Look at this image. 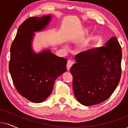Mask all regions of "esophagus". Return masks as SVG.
<instances>
[{"label":"esophagus","mask_w":128,"mask_h":128,"mask_svg":"<svg viewBox=\"0 0 128 128\" xmlns=\"http://www.w3.org/2000/svg\"><path fill=\"white\" fill-rule=\"evenodd\" d=\"M74 62L72 60H68L67 61V68L68 70H69L70 69V68L72 67V64H73Z\"/></svg>","instance_id":"obj_1"}]
</instances>
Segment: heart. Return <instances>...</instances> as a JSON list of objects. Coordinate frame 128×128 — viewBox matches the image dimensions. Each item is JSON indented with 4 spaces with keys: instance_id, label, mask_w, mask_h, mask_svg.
Listing matches in <instances>:
<instances>
[{
    "instance_id": "1",
    "label": "heart",
    "mask_w": 128,
    "mask_h": 128,
    "mask_svg": "<svg viewBox=\"0 0 128 128\" xmlns=\"http://www.w3.org/2000/svg\"><path fill=\"white\" fill-rule=\"evenodd\" d=\"M89 30H90V29L88 28H85L84 29V34H88V32H89ZM65 46V47H67V46Z\"/></svg>"
}]
</instances>
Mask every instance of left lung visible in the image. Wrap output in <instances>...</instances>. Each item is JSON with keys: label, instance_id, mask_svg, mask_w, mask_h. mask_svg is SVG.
Returning <instances> with one entry per match:
<instances>
[{"label": "left lung", "instance_id": "1", "mask_svg": "<svg viewBox=\"0 0 128 128\" xmlns=\"http://www.w3.org/2000/svg\"><path fill=\"white\" fill-rule=\"evenodd\" d=\"M121 46L116 36L104 46L77 54L70 68L75 97L84 106L98 104L114 93L121 77Z\"/></svg>", "mask_w": 128, "mask_h": 128}]
</instances>
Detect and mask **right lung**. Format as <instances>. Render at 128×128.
I'll return each mask as SVG.
<instances>
[{
    "label": "right lung",
    "mask_w": 128,
    "mask_h": 128,
    "mask_svg": "<svg viewBox=\"0 0 128 128\" xmlns=\"http://www.w3.org/2000/svg\"><path fill=\"white\" fill-rule=\"evenodd\" d=\"M51 14L27 19L20 25L11 45L9 72L20 94L32 102L41 103L52 93L55 80L67 71V59L50 49L37 53L32 48L35 32L43 30Z\"/></svg>",
    "instance_id": "add662e5"
}]
</instances>
